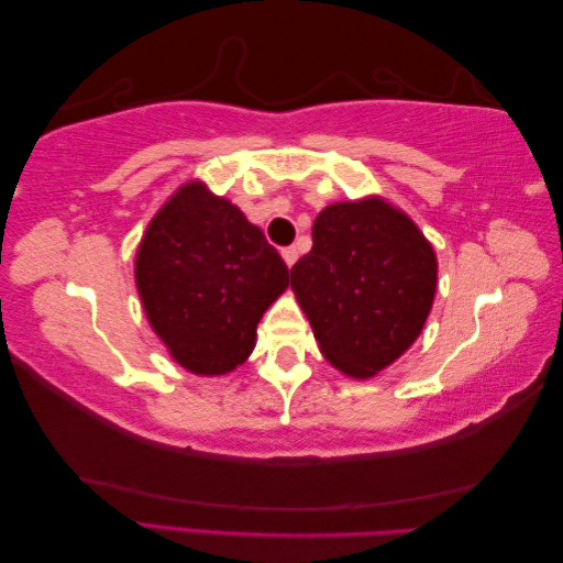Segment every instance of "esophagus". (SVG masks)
Returning a JSON list of instances; mask_svg holds the SVG:
<instances>
[{
    "mask_svg": "<svg viewBox=\"0 0 563 563\" xmlns=\"http://www.w3.org/2000/svg\"><path fill=\"white\" fill-rule=\"evenodd\" d=\"M282 257H284V262H286V267H291L294 262L298 260V250H296V247H284V250H282Z\"/></svg>",
    "mask_w": 563,
    "mask_h": 563,
    "instance_id": "1",
    "label": "esophagus"
}]
</instances>
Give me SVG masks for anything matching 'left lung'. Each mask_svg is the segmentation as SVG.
Returning a JSON list of instances; mask_svg holds the SVG:
<instances>
[{
  "label": "left lung",
  "mask_w": 563,
  "mask_h": 563,
  "mask_svg": "<svg viewBox=\"0 0 563 563\" xmlns=\"http://www.w3.org/2000/svg\"><path fill=\"white\" fill-rule=\"evenodd\" d=\"M291 289L323 357L369 378L420 335L438 289V260L391 203L342 201L318 213L313 247L291 267Z\"/></svg>",
  "instance_id": "left-lung-1"
}]
</instances>
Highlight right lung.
Wrapping results in <instances>:
<instances>
[{
    "mask_svg": "<svg viewBox=\"0 0 563 563\" xmlns=\"http://www.w3.org/2000/svg\"><path fill=\"white\" fill-rule=\"evenodd\" d=\"M135 286L172 360L218 376L250 357L262 313L289 286V267L238 206L189 181L147 225Z\"/></svg>",
    "mask_w": 563,
    "mask_h": 563,
    "instance_id": "obj_1",
    "label": "right lung"
}]
</instances>
